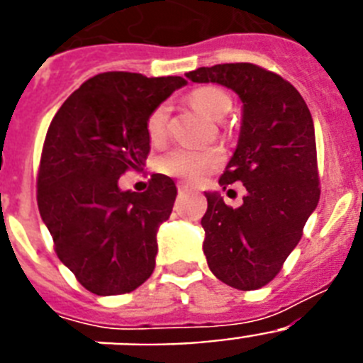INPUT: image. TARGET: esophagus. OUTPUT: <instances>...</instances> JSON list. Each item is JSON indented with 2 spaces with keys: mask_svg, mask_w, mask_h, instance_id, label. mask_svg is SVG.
<instances>
[{
  "mask_svg": "<svg viewBox=\"0 0 363 363\" xmlns=\"http://www.w3.org/2000/svg\"><path fill=\"white\" fill-rule=\"evenodd\" d=\"M178 191H179V192L189 191V185H187V184H184V182H179V184H178Z\"/></svg>",
  "mask_w": 363,
  "mask_h": 363,
  "instance_id": "1",
  "label": "esophagus"
}]
</instances>
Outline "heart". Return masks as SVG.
<instances>
[{"label": "heart", "instance_id": "obj_1", "mask_svg": "<svg viewBox=\"0 0 363 363\" xmlns=\"http://www.w3.org/2000/svg\"><path fill=\"white\" fill-rule=\"evenodd\" d=\"M191 104L201 111L211 120H221L233 107L229 94L221 91L220 86L207 85L192 91ZM169 112L171 107L167 104L158 105L147 118V133L152 142H160L167 134V123H169ZM221 163V154L216 149H191V147H174L167 150L156 162V169L162 174L172 176V178L196 182L201 176L209 174Z\"/></svg>", "mask_w": 363, "mask_h": 363}]
</instances>
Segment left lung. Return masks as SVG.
<instances>
[{
    "label": "left lung",
    "mask_w": 363,
    "mask_h": 363,
    "mask_svg": "<svg viewBox=\"0 0 363 363\" xmlns=\"http://www.w3.org/2000/svg\"><path fill=\"white\" fill-rule=\"evenodd\" d=\"M187 78L220 83L242 99L238 147L220 185L242 182L247 192L238 209L218 192H205L203 252L218 280L259 289L280 272L318 205L313 118L289 82L252 63L200 67Z\"/></svg>",
    "instance_id": "left-lung-1"
}]
</instances>
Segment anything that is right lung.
Masks as SVG:
<instances>
[{
    "instance_id": "1",
    "label": "right lung",
    "mask_w": 363,
    "mask_h": 363,
    "mask_svg": "<svg viewBox=\"0 0 363 363\" xmlns=\"http://www.w3.org/2000/svg\"><path fill=\"white\" fill-rule=\"evenodd\" d=\"M179 76L104 72L86 79L50 121L38 172V207L57 258L86 291H134L156 265V233L171 216L176 185L154 174L145 192L121 191L125 171H140L150 150L147 118Z\"/></svg>"
}]
</instances>
